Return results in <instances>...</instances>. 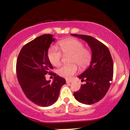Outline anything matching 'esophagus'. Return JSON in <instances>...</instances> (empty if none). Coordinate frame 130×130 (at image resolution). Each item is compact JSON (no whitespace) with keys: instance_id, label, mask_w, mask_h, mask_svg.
<instances>
[{"instance_id":"34e87169","label":"esophagus","mask_w":130,"mask_h":130,"mask_svg":"<svg viewBox=\"0 0 130 130\" xmlns=\"http://www.w3.org/2000/svg\"><path fill=\"white\" fill-rule=\"evenodd\" d=\"M70 83H73V81L69 80H66V83H67V84Z\"/></svg>"}]
</instances>
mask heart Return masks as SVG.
Masks as SVG:
<instances>
[{"label":"heart","instance_id":"obj_1","mask_svg":"<svg viewBox=\"0 0 130 130\" xmlns=\"http://www.w3.org/2000/svg\"><path fill=\"white\" fill-rule=\"evenodd\" d=\"M59 45L61 51L64 55H70V65H64L58 70L59 76L66 78H70L78 71L77 66L81 69L87 67L91 60V52L84 48L82 42L77 39H69L60 41ZM48 58L54 66H59L61 63L63 54L56 46H52L48 50Z\"/></svg>","mask_w":130,"mask_h":130}]
</instances>
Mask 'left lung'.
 I'll use <instances>...</instances> for the list:
<instances>
[{
    "mask_svg": "<svg viewBox=\"0 0 130 130\" xmlns=\"http://www.w3.org/2000/svg\"><path fill=\"white\" fill-rule=\"evenodd\" d=\"M71 35L87 42L92 52L89 67L78 76L86 83L73 94L81 103L94 104L105 96L112 80L114 66L110 50L106 45L90 36Z\"/></svg>",
    "mask_w": 130,
    "mask_h": 130,
    "instance_id": "8db88e82",
    "label": "left lung"
}]
</instances>
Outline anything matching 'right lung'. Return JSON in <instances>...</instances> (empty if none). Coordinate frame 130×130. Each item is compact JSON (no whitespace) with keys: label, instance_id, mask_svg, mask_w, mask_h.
<instances>
[{"label":"right lung","instance_id":"add662e5","mask_svg":"<svg viewBox=\"0 0 130 130\" xmlns=\"http://www.w3.org/2000/svg\"><path fill=\"white\" fill-rule=\"evenodd\" d=\"M56 39L46 34L36 37L22 48L16 63L18 82L29 100L42 107L57 101L66 80L50 71L53 67L48 58V49ZM47 73L54 76L53 82L45 80Z\"/></svg>","mask_w":130,"mask_h":130}]
</instances>
